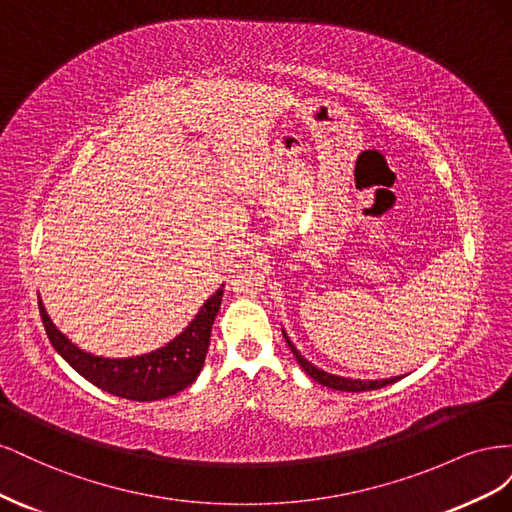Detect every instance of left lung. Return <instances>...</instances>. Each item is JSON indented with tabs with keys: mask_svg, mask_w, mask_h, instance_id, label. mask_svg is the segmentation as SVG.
Wrapping results in <instances>:
<instances>
[{
	"mask_svg": "<svg viewBox=\"0 0 512 512\" xmlns=\"http://www.w3.org/2000/svg\"><path fill=\"white\" fill-rule=\"evenodd\" d=\"M284 333V339L286 344L290 346V352L294 354V359H297V363L303 367L305 374L309 378H314L318 384L322 386H329V389H335V391H348V393H361V391H376V389H382V386L386 384H393L397 382L401 376H395V378H384V380H352V378H344V376H335V374H329V371H324L320 367H316L314 363H309L305 356L294 348V344L290 342V337L286 335V331L282 329Z\"/></svg>",
	"mask_w": 512,
	"mask_h": 512,
	"instance_id": "1",
	"label": "left lung"
}]
</instances>
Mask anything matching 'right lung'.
<instances>
[{
	"label": "right lung",
	"instance_id": "add662e5",
	"mask_svg": "<svg viewBox=\"0 0 512 512\" xmlns=\"http://www.w3.org/2000/svg\"><path fill=\"white\" fill-rule=\"evenodd\" d=\"M222 294L224 284L203 303L194 320L173 342L141 356H128V359H108V356H98L81 350L55 327L49 314H46L40 297L38 307L44 331L49 335L53 348L85 380L98 386V389L123 399L156 401L188 389L198 378L209 350L213 320L220 312Z\"/></svg>",
	"mask_w": 512,
	"mask_h": 512
}]
</instances>
